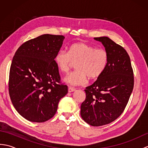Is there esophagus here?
Wrapping results in <instances>:
<instances>
[{"instance_id":"obj_1","label":"esophagus","mask_w":148,"mask_h":148,"mask_svg":"<svg viewBox=\"0 0 148 148\" xmlns=\"http://www.w3.org/2000/svg\"><path fill=\"white\" fill-rule=\"evenodd\" d=\"M75 90H76V88H73V87L69 86V87L68 88V92H69V93L72 92H74Z\"/></svg>"}]
</instances>
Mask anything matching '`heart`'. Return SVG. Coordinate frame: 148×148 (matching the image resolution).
Here are the masks:
<instances>
[{
    "instance_id": "b5f03b06",
    "label": "heart",
    "mask_w": 148,
    "mask_h": 148,
    "mask_svg": "<svg viewBox=\"0 0 148 148\" xmlns=\"http://www.w3.org/2000/svg\"><path fill=\"white\" fill-rule=\"evenodd\" d=\"M108 53L105 49L77 42L72 45L68 52L61 50L55 57V62L58 69L63 73H67L76 63V70L64 78L68 84L79 86L86 83L87 77L95 79L101 75L108 65Z\"/></svg>"
}]
</instances>
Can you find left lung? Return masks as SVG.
I'll return each instance as SVG.
<instances>
[{"mask_svg":"<svg viewBox=\"0 0 148 148\" xmlns=\"http://www.w3.org/2000/svg\"><path fill=\"white\" fill-rule=\"evenodd\" d=\"M108 52V65L93 84L86 88L81 116L93 127L109 124L120 116L134 88L130 58L123 48L108 37H95Z\"/></svg>","mask_w":148,"mask_h":148,"instance_id":"obj_1","label":"left lung"}]
</instances>
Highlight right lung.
Masks as SVG:
<instances>
[{"label":"right lung","mask_w":148,"mask_h":148,"mask_svg":"<svg viewBox=\"0 0 148 148\" xmlns=\"http://www.w3.org/2000/svg\"><path fill=\"white\" fill-rule=\"evenodd\" d=\"M65 37L44 34L19 47L10 67L9 93L17 112L32 122L54 116L58 104L68 92L60 83L55 57Z\"/></svg>","instance_id":"right-lung-1"}]
</instances>
